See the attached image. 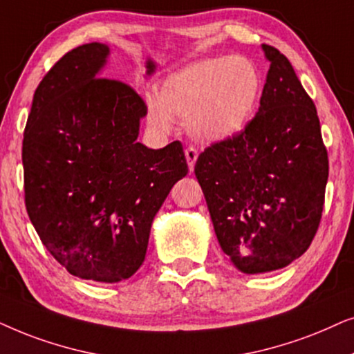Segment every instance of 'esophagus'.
I'll list each match as a JSON object with an SVG mask.
<instances>
[{"label": "esophagus", "instance_id": "1", "mask_svg": "<svg viewBox=\"0 0 354 354\" xmlns=\"http://www.w3.org/2000/svg\"><path fill=\"white\" fill-rule=\"evenodd\" d=\"M185 155H186V160H187V165H189V169L192 171L194 169V165H196V160L199 157V153H197V150L194 147H187L185 150Z\"/></svg>", "mask_w": 354, "mask_h": 354}]
</instances>
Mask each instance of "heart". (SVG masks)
Returning a JSON list of instances; mask_svg holds the SVG:
<instances>
[{
    "instance_id": "b5f03b06",
    "label": "heart",
    "mask_w": 354,
    "mask_h": 354,
    "mask_svg": "<svg viewBox=\"0 0 354 354\" xmlns=\"http://www.w3.org/2000/svg\"><path fill=\"white\" fill-rule=\"evenodd\" d=\"M261 92V73L249 58L199 59L160 82L158 100L147 102L149 120L160 129H168L171 118L186 121L196 139L218 142L246 128Z\"/></svg>"
}]
</instances>
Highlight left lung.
Masks as SVG:
<instances>
[{
    "instance_id": "obj_1",
    "label": "left lung",
    "mask_w": 354,
    "mask_h": 354,
    "mask_svg": "<svg viewBox=\"0 0 354 354\" xmlns=\"http://www.w3.org/2000/svg\"><path fill=\"white\" fill-rule=\"evenodd\" d=\"M270 63L256 116L207 147L194 173L221 249L239 272L290 266L320 223L328 158L317 111L293 66L262 45Z\"/></svg>"
}]
</instances>
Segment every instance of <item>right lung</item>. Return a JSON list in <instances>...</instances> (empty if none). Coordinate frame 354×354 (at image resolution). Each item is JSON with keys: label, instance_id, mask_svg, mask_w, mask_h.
<instances>
[{"label": "right lung", "instance_id": "1", "mask_svg": "<svg viewBox=\"0 0 354 354\" xmlns=\"http://www.w3.org/2000/svg\"><path fill=\"white\" fill-rule=\"evenodd\" d=\"M105 44L66 53L34 93L24 131L26 207L35 232L71 275L116 283L142 266L152 221L187 174L181 142H138L147 106L100 77Z\"/></svg>", "mask_w": 354, "mask_h": 354}]
</instances>
